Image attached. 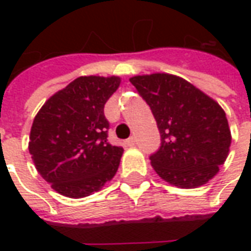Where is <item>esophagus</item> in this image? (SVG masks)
I'll return each mask as SVG.
<instances>
[{"label":"esophagus","mask_w":251,"mask_h":251,"mask_svg":"<svg viewBox=\"0 0 251 251\" xmlns=\"http://www.w3.org/2000/svg\"><path fill=\"white\" fill-rule=\"evenodd\" d=\"M125 144L127 147H134V145H136V138H134V137H130V138L126 140Z\"/></svg>","instance_id":"34e87169"}]
</instances>
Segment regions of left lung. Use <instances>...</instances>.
I'll list each match as a JSON object with an SVG mask.
<instances>
[{
	"instance_id": "obj_1",
	"label": "left lung",
	"mask_w": 251,
	"mask_h": 251,
	"mask_svg": "<svg viewBox=\"0 0 251 251\" xmlns=\"http://www.w3.org/2000/svg\"><path fill=\"white\" fill-rule=\"evenodd\" d=\"M149 104L161 147L151 156L156 174L179 188L208 183L226 161L231 131L219 103L185 79L165 72L129 79Z\"/></svg>"
}]
</instances>
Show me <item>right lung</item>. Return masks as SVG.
<instances>
[{"mask_svg": "<svg viewBox=\"0 0 251 251\" xmlns=\"http://www.w3.org/2000/svg\"><path fill=\"white\" fill-rule=\"evenodd\" d=\"M120 84L118 76H79L36 114L29 153L41 177L63 196H88L117 174L124 149L107 141L103 109Z\"/></svg>", "mask_w": 251, "mask_h": 251, "instance_id": "obj_1", "label": "right lung"}]
</instances>
